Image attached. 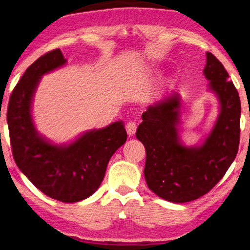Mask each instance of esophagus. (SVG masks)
<instances>
[{"mask_svg":"<svg viewBox=\"0 0 250 250\" xmlns=\"http://www.w3.org/2000/svg\"><path fill=\"white\" fill-rule=\"evenodd\" d=\"M125 129H126V132L129 134V137H132V135H134L135 132H137V125H135V122L130 121L126 124Z\"/></svg>","mask_w":250,"mask_h":250,"instance_id":"esophagus-1","label":"esophagus"}]
</instances>
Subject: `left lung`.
Wrapping results in <instances>:
<instances>
[{"mask_svg":"<svg viewBox=\"0 0 250 250\" xmlns=\"http://www.w3.org/2000/svg\"><path fill=\"white\" fill-rule=\"evenodd\" d=\"M203 74L220 104L211 132L202 143L187 146L180 138V97L174 93L148 106L137 130L146 152L144 177L164 200L189 202L208 193L223 178L238 151L240 99L222 63L207 52Z\"/></svg>","mask_w":250,"mask_h":250,"instance_id":"obj_1","label":"left lung"}]
</instances>
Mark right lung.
Masks as SVG:
<instances>
[{"label":"right lung","mask_w":250,"mask_h":250,"mask_svg":"<svg viewBox=\"0 0 250 250\" xmlns=\"http://www.w3.org/2000/svg\"><path fill=\"white\" fill-rule=\"evenodd\" d=\"M60 49L37 59L13 89L7 107L13 156L18 168L46 196L72 203L99 188L108 162L126 141L122 121L82 133L71 143L54 144L34 124L31 108L42 75L65 65Z\"/></svg>","instance_id":"add662e5"}]
</instances>
